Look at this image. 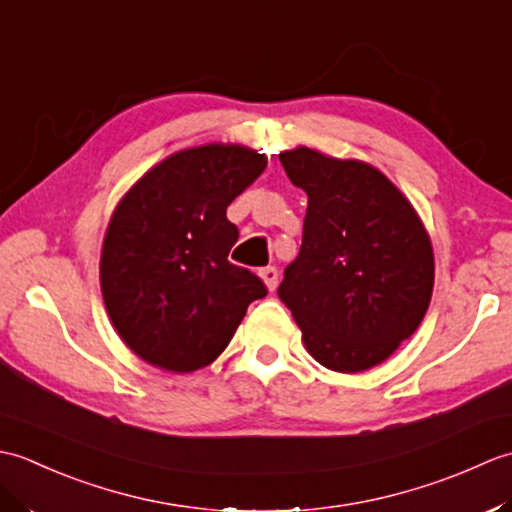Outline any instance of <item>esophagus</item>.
Returning <instances> with one entry per match:
<instances>
[{"mask_svg":"<svg viewBox=\"0 0 512 512\" xmlns=\"http://www.w3.org/2000/svg\"><path fill=\"white\" fill-rule=\"evenodd\" d=\"M259 277L264 279V284L268 286V290H275L279 284V270L275 266H266L259 270Z\"/></svg>","mask_w":512,"mask_h":512,"instance_id":"obj_1","label":"esophagus"}]
</instances>
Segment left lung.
I'll return each mask as SVG.
<instances>
[{
    "label": "left lung",
    "mask_w": 512,
    "mask_h": 512,
    "mask_svg": "<svg viewBox=\"0 0 512 512\" xmlns=\"http://www.w3.org/2000/svg\"><path fill=\"white\" fill-rule=\"evenodd\" d=\"M308 193L303 239L277 290L314 361L354 374L418 330L433 292V250L418 213L383 173L308 147L279 154Z\"/></svg>",
    "instance_id": "8db88e82"
}]
</instances>
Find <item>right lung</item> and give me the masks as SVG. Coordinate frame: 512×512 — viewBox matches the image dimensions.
Returning <instances> with one entry per match:
<instances>
[{
    "mask_svg": "<svg viewBox=\"0 0 512 512\" xmlns=\"http://www.w3.org/2000/svg\"><path fill=\"white\" fill-rule=\"evenodd\" d=\"M242 145L184 149L118 202L101 253V290L118 336L176 374L213 363L264 281L228 262L239 231L226 209L266 169Z\"/></svg>",
    "mask_w": 512,
    "mask_h": 512,
    "instance_id": "add662e5",
    "label": "right lung"
}]
</instances>
